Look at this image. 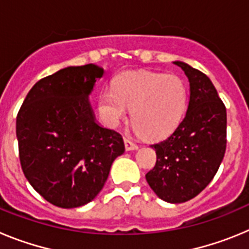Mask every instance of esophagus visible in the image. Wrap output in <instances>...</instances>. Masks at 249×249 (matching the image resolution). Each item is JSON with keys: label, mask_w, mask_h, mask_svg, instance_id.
<instances>
[{"label": "esophagus", "mask_w": 249, "mask_h": 249, "mask_svg": "<svg viewBox=\"0 0 249 249\" xmlns=\"http://www.w3.org/2000/svg\"><path fill=\"white\" fill-rule=\"evenodd\" d=\"M124 147H126V151H135V149L138 148L137 144L133 143L128 138H124Z\"/></svg>", "instance_id": "obj_1"}]
</instances>
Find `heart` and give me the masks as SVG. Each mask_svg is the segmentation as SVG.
I'll return each mask as SVG.
<instances>
[{
  "label": "heart",
  "mask_w": 249,
  "mask_h": 249,
  "mask_svg": "<svg viewBox=\"0 0 249 249\" xmlns=\"http://www.w3.org/2000/svg\"><path fill=\"white\" fill-rule=\"evenodd\" d=\"M188 106V89L181 77L151 71H127L113 81V89L101 92L98 111L108 126L117 127L132 109L138 135L168 136L179 124Z\"/></svg>",
  "instance_id": "obj_1"
}]
</instances>
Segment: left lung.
<instances>
[{"label": "left lung", "mask_w": 249, "mask_h": 249, "mask_svg": "<svg viewBox=\"0 0 249 249\" xmlns=\"http://www.w3.org/2000/svg\"><path fill=\"white\" fill-rule=\"evenodd\" d=\"M190 82V102L172 135L152 144L157 160L146 175L153 192L168 203L195 198L218 171L227 143V112L217 89L204 73L175 61Z\"/></svg>", "instance_id": "8db88e82"}]
</instances>
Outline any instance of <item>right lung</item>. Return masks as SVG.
<instances>
[{
    "label": "right lung",
    "instance_id": "right-lung-1",
    "mask_svg": "<svg viewBox=\"0 0 249 249\" xmlns=\"http://www.w3.org/2000/svg\"><path fill=\"white\" fill-rule=\"evenodd\" d=\"M103 73L93 63L62 68L31 89L17 114L22 171L36 192L61 208L94 199L124 152L122 136L101 126L89 103Z\"/></svg>",
    "mask_w": 249,
    "mask_h": 249
}]
</instances>
